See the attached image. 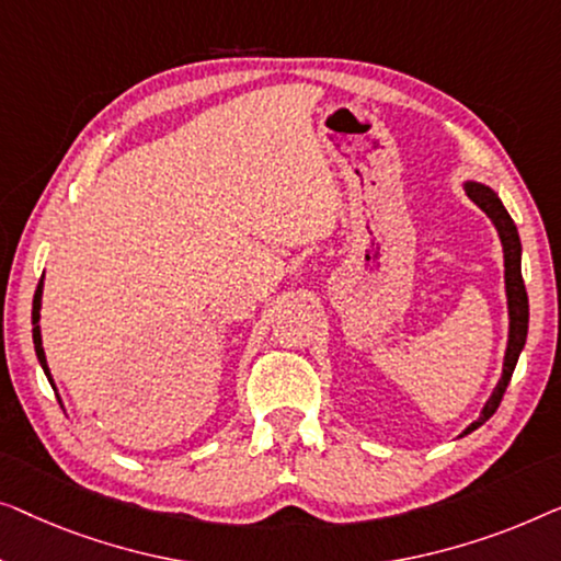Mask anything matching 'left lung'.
I'll return each mask as SVG.
<instances>
[{"label": "left lung", "instance_id": "8db88e82", "mask_svg": "<svg viewBox=\"0 0 561 561\" xmlns=\"http://www.w3.org/2000/svg\"><path fill=\"white\" fill-rule=\"evenodd\" d=\"M470 201L478 203L480 208L488 213V218L493 220L495 228H499L501 243H503V259H506V295H508V318H511V330H508V348H506V360H503V376L499 386H495L493 397L488 399V404L480 412L478 422H472L465 435L472 430H478L480 424H485L499 409L503 393L508 389L511 376H514L518 353L524 351L526 343V333H528V295L524 287V277H520V241H518V231L514 226V218L508 216V210L503 208V203L499 195H495L491 187L478 185V183H468L465 185Z\"/></svg>", "mask_w": 561, "mask_h": 561}]
</instances>
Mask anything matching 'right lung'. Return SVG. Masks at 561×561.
Returning a JSON list of instances; mask_svg holds the SVG:
<instances>
[{"label":"right lung","instance_id":"right-lung-1","mask_svg":"<svg viewBox=\"0 0 561 561\" xmlns=\"http://www.w3.org/2000/svg\"><path fill=\"white\" fill-rule=\"evenodd\" d=\"M41 297H43V282L37 284V291H35V299H33V341H35V353H37V360H41V366L45 370V376L50 378V370H47V363H45V351H43V337H41V325H37V320H41ZM53 383V381H50Z\"/></svg>","mask_w":561,"mask_h":561}]
</instances>
